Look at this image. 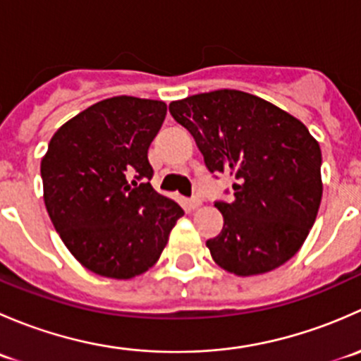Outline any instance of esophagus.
<instances>
[{
	"mask_svg": "<svg viewBox=\"0 0 361 361\" xmlns=\"http://www.w3.org/2000/svg\"><path fill=\"white\" fill-rule=\"evenodd\" d=\"M185 206H187L188 209H195V207L201 206V199H197V197H195V199H188V201L185 202Z\"/></svg>",
	"mask_w": 361,
	"mask_h": 361,
	"instance_id": "1",
	"label": "esophagus"
}]
</instances>
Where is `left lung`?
<instances>
[{"label":"left lung","mask_w":361,"mask_h":361,"mask_svg":"<svg viewBox=\"0 0 361 361\" xmlns=\"http://www.w3.org/2000/svg\"><path fill=\"white\" fill-rule=\"evenodd\" d=\"M206 167L232 174L231 202H214L224 228L207 239L213 260L235 276L274 271L300 250L322 202V150L307 127L276 104L221 89L173 101Z\"/></svg>","instance_id":"left-lung-1"}]
</instances>
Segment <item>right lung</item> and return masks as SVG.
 Returning <instances> with one entry per match:
<instances>
[{"mask_svg":"<svg viewBox=\"0 0 361 361\" xmlns=\"http://www.w3.org/2000/svg\"><path fill=\"white\" fill-rule=\"evenodd\" d=\"M164 101L116 96L57 129L42 159L43 199L73 257L94 274L130 279L166 248L183 209L154 190L148 148Z\"/></svg>","mask_w":361,"mask_h":361,"instance_id":"add662e5","label":"right lung"}]
</instances>
